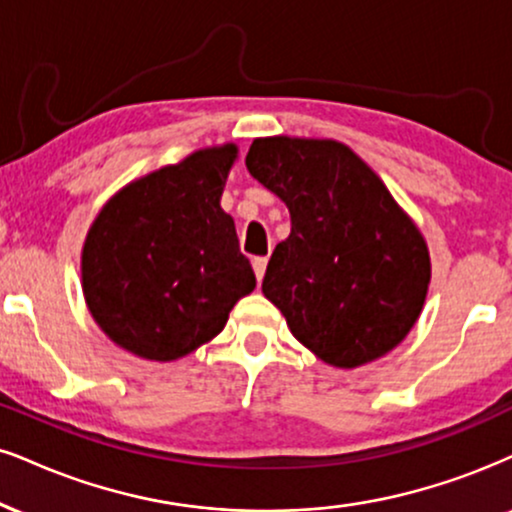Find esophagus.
<instances>
[{"label":"esophagus","instance_id":"1","mask_svg":"<svg viewBox=\"0 0 512 512\" xmlns=\"http://www.w3.org/2000/svg\"><path fill=\"white\" fill-rule=\"evenodd\" d=\"M251 266H254V273L258 280H263V275H266V266H268V258L266 256H256L254 261H251Z\"/></svg>","mask_w":512,"mask_h":512}]
</instances>
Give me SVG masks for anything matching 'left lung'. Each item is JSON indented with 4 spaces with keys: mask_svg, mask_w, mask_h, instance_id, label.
<instances>
[{
    "mask_svg": "<svg viewBox=\"0 0 512 512\" xmlns=\"http://www.w3.org/2000/svg\"><path fill=\"white\" fill-rule=\"evenodd\" d=\"M246 168L292 218L263 294L294 337L342 370L396 349L418 323L432 263L380 175L342 142L287 135L254 140Z\"/></svg>",
    "mask_w": 512,
    "mask_h": 512,
    "instance_id": "8db88e82",
    "label": "left lung"
}]
</instances>
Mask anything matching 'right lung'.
<instances>
[{
    "label": "right lung",
    "instance_id": "obj_1",
    "mask_svg": "<svg viewBox=\"0 0 512 512\" xmlns=\"http://www.w3.org/2000/svg\"><path fill=\"white\" fill-rule=\"evenodd\" d=\"M237 144L197 149L118 189L87 230L82 294L113 344L178 361L223 332L256 287L220 197Z\"/></svg>",
    "mask_w": 512,
    "mask_h": 512
}]
</instances>
